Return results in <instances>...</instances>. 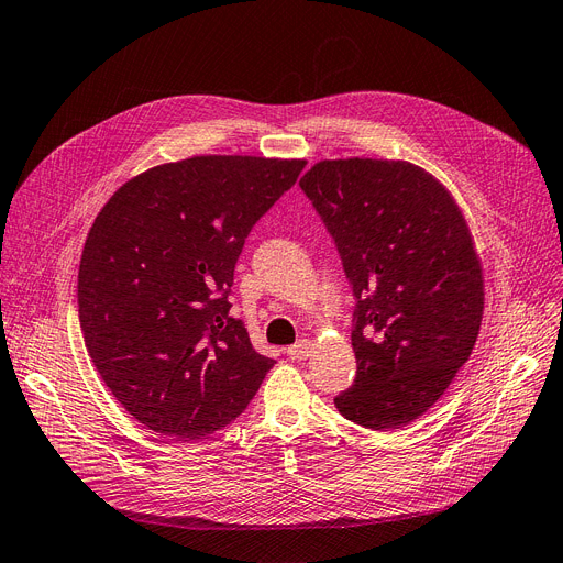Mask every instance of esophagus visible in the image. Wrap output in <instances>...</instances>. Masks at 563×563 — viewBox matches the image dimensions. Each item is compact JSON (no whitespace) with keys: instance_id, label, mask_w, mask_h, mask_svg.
<instances>
[{"instance_id":"1","label":"esophagus","mask_w":563,"mask_h":563,"mask_svg":"<svg viewBox=\"0 0 563 563\" xmlns=\"http://www.w3.org/2000/svg\"><path fill=\"white\" fill-rule=\"evenodd\" d=\"M286 353H288L290 360H305V357H309V353H311V342H309V340H300L298 344L288 346Z\"/></svg>"}]
</instances>
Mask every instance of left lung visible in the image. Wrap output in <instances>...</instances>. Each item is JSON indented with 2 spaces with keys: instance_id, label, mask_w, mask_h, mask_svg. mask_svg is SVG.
<instances>
[{
  "instance_id": "obj_1",
  "label": "left lung",
  "mask_w": 563,
  "mask_h": 563,
  "mask_svg": "<svg viewBox=\"0 0 563 563\" xmlns=\"http://www.w3.org/2000/svg\"><path fill=\"white\" fill-rule=\"evenodd\" d=\"M300 187L357 300V372L334 407L367 430H397L434 407L474 351L485 305L474 238L451 191L409 162L325 159Z\"/></svg>"
}]
</instances>
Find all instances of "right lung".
<instances>
[{"mask_svg":"<svg viewBox=\"0 0 563 563\" xmlns=\"http://www.w3.org/2000/svg\"><path fill=\"white\" fill-rule=\"evenodd\" d=\"M305 164L191 156L131 177L97 214L78 269L85 346L152 432L191 441L221 430L275 367L229 296L246 235Z\"/></svg>","mask_w":563,"mask_h":563,"instance_id":"right-lung-1","label":"right lung"}]
</instances>
